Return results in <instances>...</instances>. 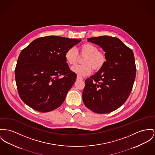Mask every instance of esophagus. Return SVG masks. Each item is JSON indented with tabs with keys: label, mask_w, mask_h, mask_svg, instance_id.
Here are the masks:
<instances>
[{
	"label": "esophagus",
	"mask_w": 155,
	"mask_h": 155,
	"mask_svg": "<svg viewBox=\"0 0 155 155\" xmlns=\"http://www.w3.org/2000/svg\"><path fill=\"white\" fill-rule=\"evenodd\" d=\"M76 79H77V80H83V78L81 77V76H78Z\"/></svg>",
	"instance_id": "esophagus-1"
}]
</instances>
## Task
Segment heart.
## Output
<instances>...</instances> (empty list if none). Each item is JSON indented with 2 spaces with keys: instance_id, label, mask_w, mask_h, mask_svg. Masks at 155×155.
Returning <instances> with one entry per match:
<instances>
[{
  "instance_id": "obj_1",
  "label": "heart",
  "mask_w": 155,
  "mask_h": 155,
  "mask_svg": "<svg viewBox=\"0 0 155 155\" xmlns=\"http://www.w3.org/2000/svg\"><path fill=\"white\" fill-rule=\"evenodd\" d=\"M79 56L84 57L82 65H76L71 69L73 72L79 76L88 75L92 72V68L94 71L100 70L107 60L106 53L98 51L95 45L90 43H85L81 46ZM65 59L68 64L74 65L78 61V53L74 48H71L65 53Z\"/></svg>"
}]
</instances>
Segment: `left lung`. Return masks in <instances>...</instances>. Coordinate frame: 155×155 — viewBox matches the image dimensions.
Instances as JSON below:
<instances>
[{
    "mask_svg": "<svg viewBox=\"0 0 155 155\" xmlns=\"http://www.w3.org/2000/svg\"><path fill=\"white\" fill-rule=\"evenodd\" d=\"M87 41L99 46L107 60L86 79L83 102L93 112L108 114L124 104L131 92L136 72L134 52L117 38L102 36Z\"/></svg>",
    "mask_w": 155,
    "mask_h": 155,
    "instance_id": "obj_1",
    "label": "left lung"
}]
</instances>
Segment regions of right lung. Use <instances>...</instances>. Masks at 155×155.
Segmentation results:
<instances>
[{
  "mask_svg": "<svg viewBox=\"0 0 155 155\" xmlns=\"http://www.w3.org/2000/svg\"><path fill=\"white\" fill-rule=\"evenodd\" d=\"M81 41L49 36L34 40L21 51L15 73L24 103L41 112H51L63 103L76 79V74L66 63L65 53Z\"/></svg>",
  "mask_w": 155,
  "mask_h": 155,
  "instance_id": "obj_1",
  "label": "right lung"
}]
</instances>
